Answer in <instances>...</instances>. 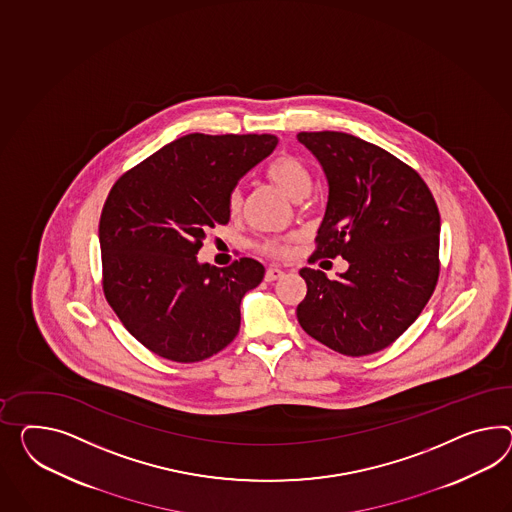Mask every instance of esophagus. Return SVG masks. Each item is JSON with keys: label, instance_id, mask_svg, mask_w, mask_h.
I'll list each match as a JSON object with an SVG mask.
<instances>
[{"label": "esophagus", "instance_id": "obj_1", "mask_svg": "<svg viewBox=\"0 0 512 512\" xmlns=\"http://www.w3.org/2000/svg\"><path fill=\"white\" fill-rule=\"evenodd\" d=\"M284 275V271L280 267H269L265 271V282H275L280 276Z\"/></svg>", "mask_w": 512, "mask_h": 512}]
</instances>
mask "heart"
Listing matches in <instances>:
<instances>
[{"instance_id":"b5f03b06","label":"heart","mask_w":512,"mask_h":512,"mask_svg":"<svg viewBox=\"0 0 512 512\" xmlns=\"http://www.w3.org/2000/svg\"><path fill=\"white\" fill-rule=\"evenodd\" d=\"M265 176L295 200L306 197L312 187V176L306 169V165L301 159L289 154H282L273 159L265 169ZM241 206H243V195L236 187L228 195V210L230 213H237L241 210ZM258 250L271 258H286L291 252V239H265L262 243H258Z\"/></svg>"}]
</instances>
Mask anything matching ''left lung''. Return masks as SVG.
<instances>
[{"label":"left lung","mask_w":512,"mask_h":512,"mask_svg":"<svg viewBox=\"0 0 512 512\" xmlns=\"http://www.w3.org/2000/svg\"><path fill=\"white\" fill-rule=\"evenodd\" d=\"M328 180L325 219L308 262L341 256L330 280L302 267L297 319L336 353L366 356L392 345L421 314L440 275V213L418 172L360 137L301 132Z\"/></svg>","instance_id":"8db88e82"}]
</instances>
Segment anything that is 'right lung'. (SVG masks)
<instances>
[{"label": "right lung", "mask_w": 512, "mask_h": 512, "mask_svg": "<svg viewBox=\"0 0 512 512\" xmlns=\"http://www.w3.org/2000/svg\"><path fill=\"white\" fill-rule=\"evenodd\" d=\"M275 135L189 133L124 172L100 215L102 288L133 338L172 362H200L239 332V304L263 265L198 263L210 228L230 221L228 195L275 150Z\"/></svg>", "instance_id": "add662e5"}]
</instances>
